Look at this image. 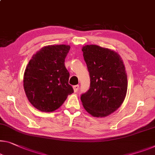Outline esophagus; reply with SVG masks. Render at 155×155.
I'll return each mask as SVG.
<instances>
[{
  "label": "esophagus",
  "instance_id": "esophagus-1",
  "mask_svg": "<svg viewBox=\"0 0 155 155\" xmlns=\"http://www.w3.org/2000/svg\"><path fill=\"white\" fill-rule=\"evenodd\" d=\"M78 89H79V85L73 86V90H74V92H77Z\"/></svg>",
  "mask_w": 155,
  "mask_h": 155
}]
</instances>
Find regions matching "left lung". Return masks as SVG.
I'll return each instance as SVG.
<instances>
[{
  "label": "left lung",
  "mask_w": 155,
  "mask_h": 155,
  "mask_svg": "<svg viewBox=\"0 0 155 155\" xmlns=\"http://www.w3.org/2000/svg\"><path fill=\"white\" fill-rule=\"evenodd\" d=\"M82 51L91 82L81 101L91 116L104 117L120 107L125 100L127 78L124 64L117 53L105 48L87 45Z\"/></svg>",
  "instance_id": "8db88e82"
}]
</instances>
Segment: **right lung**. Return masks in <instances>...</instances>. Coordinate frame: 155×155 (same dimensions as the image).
Wrapping results in <instances>:
<instances>
[{
	"instance_id": "add662e5",
	"label": "right lung",
	"mask_w": 155,
	"mask_h": 155,
	"mask_svg": "<svg viewBox=\"0 0 155 155\" xmlns=\"http://www.w3.org/2000/svg\"><path fill=\"white\" fill-rule=\"evenodd\" d=\"M68 45L42 48L32 56L25 68L23 87L28 101L38 110L52 112L73 93L70 74L64 65Z\"/></svg>"
}]
</instances>
